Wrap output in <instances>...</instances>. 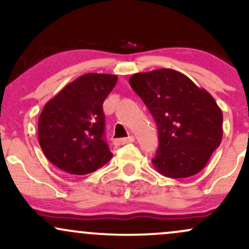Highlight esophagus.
I'll return each mask as SVG.
<instances>
[{
  "mask_svg": "<svg viewBox=\"0 0 249 249\" xmlns=\"http://www.w3.org/2000/svg\"><path fill=\"white\" fill-rule=\"evenodd\" d=\"M134 142V137L130 136V137H127V138L116 139L115 142L117 145H124V144H128V142Z\"/></svg>",
  "mask_w": 249,
  "mask_h": 249,
  "instance_id": "esophagus-1",
  "label": "esophagus"
}]
</instances>
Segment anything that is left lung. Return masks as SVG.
<instances>
[{
	"mask_svg": "<svg viewBox=\"0 0 249 249\" xmlns=\"http://www.w3.org/2000/svg\"><path fill=\"white\" fill-rule=\"evenodd\" d=\"M128 83L158 126L152 159L158 173L167 178L199 173L222 139V111L211 93L172 69L134 73Z\"/></svg>",
	"mask_w": 249,
	"mask_h": 249,
	"instance_id": "left-lung-1",
	"label": "left lung"
}]
</instances>
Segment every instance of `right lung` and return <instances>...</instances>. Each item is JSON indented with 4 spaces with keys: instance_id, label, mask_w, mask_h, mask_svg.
Here are the masks:
<instances>
[{
    "instance_id": "right-lung-1",
    "label": "right lung",
    "mask_w": 249,
    "mask_h": 249,
    "mask_svg": "<svg viewBox=\"0 0 249 249\" xmlns=\"http://www.w3.org/2000/svg\"><path fill=\"white\" fill-rule=\"evenodd\" d=\"M118 77L85 73L43 107L38 142L48 160L76 176L95 172L112 158L105 141L103 103Z\"/></svg>"
}]
</instances>
